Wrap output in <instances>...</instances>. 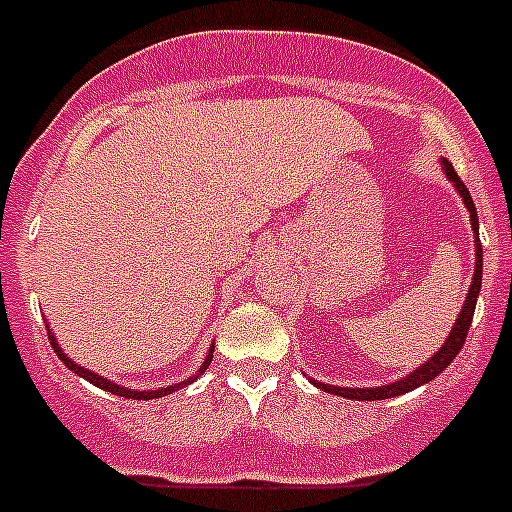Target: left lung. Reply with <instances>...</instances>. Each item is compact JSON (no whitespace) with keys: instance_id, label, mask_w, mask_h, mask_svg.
Returning a JSON list of instances; mask_svg holds the SVG:
<instances>
[{"instance_id":"obj_1","label":"left lung","mask_w":512,"mask_h":512,"mask_svg":"<svg viewBox=\"0 0 512 512\" xmlns=\"http://www.w3.org/2000/svg\"><path fill=\"white\" fill-rule=\"evenodd\" d=\"M442 170H444V175H447V180L454 185V190L459 192V198H462L464 208H467V213H470L472 233H475V274H472L470 292H467V297H464L462 312L457 314V320H454L452 330H449V335L444 337L442 348L431 355L429 360H424L419 368L411 370V373H406L403 378H398V381L386 383V386H373V388H345V386H330V383H320V381H314V378H309L314 386L322 388L325 393H332V396H342V398H353V401H383V398L403 396V393H409V391H414V388L424 386V383L434 381V378H437V375L442 373V370L447 368L454 358H457L459 350H462L464 337H467V332H470V325H472V314H475L477 297H480V289H482L480 223H477V208H475V203H472L470 190H467V187H464V182L459 180V175L454 172V167L449 164V159H442Z\"/></svg>"}]
</instances>
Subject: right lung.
<instances>
[{"instance_id": "obj_1", "label": "right lung", "mask_w": 512, "mask_h": 512, "mask_svg": "<svg viewBox=\"0 0 512 512\" xmlns=\"http://www.w3.org/2000/svg\"><path fill=\"white\" fill-rule=\"evenodd\" d=\"M45 327H48V325H45ZM48 340H50V345H53V350H55V353H58V358L63 360V363L68 365V368L73 370L75 375H81V378H86L88 383H93V386L103 388V391L114 393V396L134 398V401H149V398H162V396H167V393H172V391H180V388H185V386H190V383H195V381H198V378H200V375H203L205 370H208L210 360H213V350H215V345H213V348L208 350V355H205L203 365H200V368H198V373H195V375H190V378H185V381H180V383H172V386H164V388H154V391H137V388H126V386H119V383H116V381H111V378H103V375L93 373V370L83 368V365H78V363H75V360H70L68 355L63 353V348H60V345H58V337L53 335V330H50V327H48Z\"/></svg>"}]
</instances>
